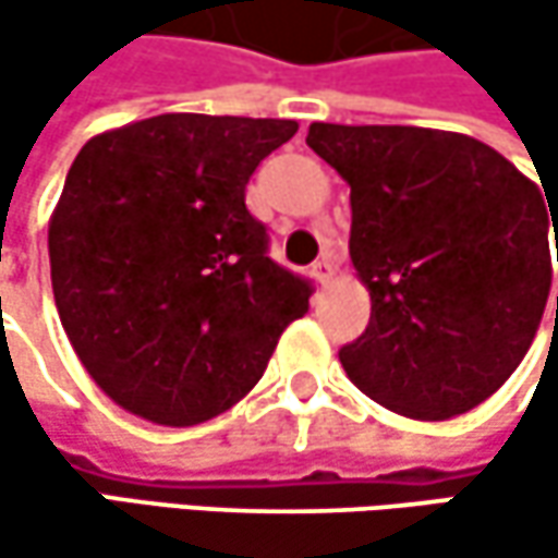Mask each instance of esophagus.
<instances>
[{"instance_id":"esophagus-1","label":"esophagus","mask_w":558,"mask_h":558,"mask_svg":"<svg viewBox=\"0 0 558 558\" xmlns=\"http://www.w3.org/2000/svg\"><path fill=\"white\" fill-rule=\"evenodd\" d=\"M332 271H336V265H332V255H323V258L313 265V278L319 280V283H329V280H332Z\"/></svg>"}]
</instances>
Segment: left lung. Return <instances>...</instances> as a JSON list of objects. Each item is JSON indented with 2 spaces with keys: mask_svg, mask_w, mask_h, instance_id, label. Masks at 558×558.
I'll return each mask as SVG.
<instances>
[{
  "mask_svg": "<svg viewBox=\"0 0 558 558\" xmlns=\"http://www.w3.org/2000/svg\"><path fill=\"white\" fill-rule=\"evenodd\" d=\"M306 145L352 186L349 255L372 290L365 332L339 349L352 385L413 420L488 400L546 310V190L456 132L313 122Z\"/></svg>",
  "mask_w": 558,
  "mask_h": 558,
  "instance_id": "obj_1",
  "label": "left lung"
}]
</instances>
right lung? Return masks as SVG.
I'll return each instance as SVG.
<instances>
[{"mask_svg":"<svg viewBox=\"0 0 558 558\" xmlns=\"http://www.w3.org/2000/svg\"><path fill=\"white\" fill-rule=\"evenodd\" d=\"M290 119L168 112L89 138L66 170L48 252L83 368L119 407L193 426L239 403L313 283L268 255L245 206Z\"/></svg>","mask_w":558,"mask_h":558,"instance_id":"obj_1","label":"right lung"}]
</instances>
